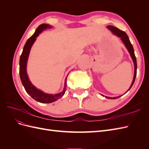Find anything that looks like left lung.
I'll return each mask as SVG.
<instances>
[{
  "label": "left lung",
  "mask_w": 149,
  "mask_h": 149,
  "mask_svg": "<svg viewBox=\"0 0 149 149\" xmlns=\"http://www.w3.org/2000/svg\"><path fill=\"white\" fill-rule=\"evenodd\" d=\"M107 28L110 30L112 33L114 35L118 36V37L120 38V40H122V42H123V43L124 44L125 47L127 48V49L128 50L130 56H131L132 61L134 62V78H133V80H132V82L131 85H130V88H129V89L127 90V91H129V89L132 88V85L135 81V79H136V74H137V60H136V56H135V54H134V48L132 47V45L131 44L130 42V40L128 37L127 35L126 34V33L125 31H122L120 30H119V29L115 27L114 26H112V25H108L107 26ZM126 92V93H127ZM102 95V94H101ZM102 96H104V95H102ZM121 96H117V97H107V96H105L106 98L107 99H110V100H115V99L117 98H119Z\"/></svg>",
  "instance_id": "left-lung-1"
}]
</instances>
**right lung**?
<instances>
[{"mask_svg": "<svg viewBox=\"0 0 149 149\" xmlns=\"http://www.w3.org/2000/svg\"><path fill=\"white\" fill-rule=\"evenodd\" d=\"M52 27V26L51 25H49L48 24H43L39 25L33 35L31 37H30L27 41H26L24 47L23 52H22L20 58L19 73L22 83L23 84L26 92L31 97L34 99L35 100L41 103H51L58 100V99L61 98L64 95L66 88V79L68 76L65 78V86L62 92L55 94L45 93L41 91L40 89H37L31 83V81L29 80L27 73H26V65H27L28 58L31 47H32L33 44L35 42L37 37L40 33H41L44 30L47 29H51Z\"/></svg>", "mask_w": 149, "mask_h": 149, "instance_id": "1", "label": "right lung"}]
</instances>
